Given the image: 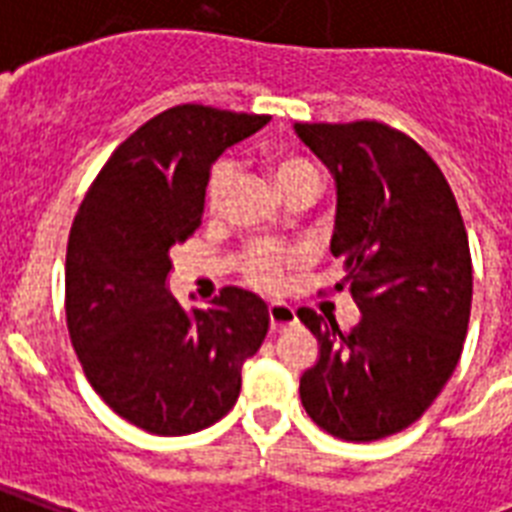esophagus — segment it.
<instances>
[{"instance_id":"1","label":"esophagus","mask_w":512,"mask_h":512,"mask_svg":"<svg viewBox=\"0 0 512 512\" xmlns=\"http://www.w3.org/2000/svg\"><path fill=\"white\" fill-rule=\"evenodd\" d=\"M268 319H271L273 332H284V329L295 327L297 313H295V308H292V305L271 303V305H268Z\"/></svg>"}]
</instances>
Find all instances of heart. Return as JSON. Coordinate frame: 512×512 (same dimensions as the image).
I'll list each match as a JSON object with an SVG mask.
<instances>
[{
  "label": "heart",
  "instance_id": "obj_1",
  "mask_svg": "<svg viewBox=\"0 0 512 512\" xmlns=\"http://www.w3.org/2000/svg\"><path fill=\"white\" fill-rule=\"evenodd\" d=\"M233 180H236V162L233 159H220V162L212 167V175H209L207 185V201L212 209L223 207L225 196L231 191ZM276 183H279L281 193L297 191V188H321V172L316 164H311L308 159H284V162L276 167ZM287 263L289 257L284 252H279L271 244H257L247 252L244 257V273H247L249 284H255L257 289H265V292H276V289L284 287L287 281Z\"/></svg>",
  "mask_w": 512,
  "mask_h": 512
}]
</instances>
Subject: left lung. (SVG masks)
Segmentation results:
<instances>
[{
	"instance_id": "left-lung-1",
	"label": "left lung",
	"mask_w": 512,
	"mask_h": 512,
	"mask_svg": "<svg viewBox=\"0 0 512 512\" xmlns=\"http://www.w3.org/2000/svg\"><path fill=\"white\" fill-rule=\"evenodd\" d=\"M337 188L329 249L361 319L348 335L311 308L319 340L300 401L342 441H377L420 420L452 377L468 335L473 265L460 207L438 164L380 122L295 124Z\"/></svg>"
}]
</instances>
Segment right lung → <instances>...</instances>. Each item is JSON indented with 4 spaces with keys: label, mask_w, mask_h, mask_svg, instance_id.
I'll use <instances>...</instances> for the list:
<instances>
[{
    "label": "right lung",
    "mask_w": 512,
    "mask_h": 512,
    "mask_svg": "<svg viewBox=\"0 0 512 512\" xmlns=\"http://www.w3.org/2000/svg\"><path fill=\"white\" fill-rule=\"evenodd\" d=\"M271 116L185 103L116 148L79 204L66 252L68 335L87 380L132 425L188 436L223 420L268 305L228 287L212 308L172 297L170 252L201 223L212 164Z\"/></svg>",
    "instance_id": "obj_1"
}]
</instances>
